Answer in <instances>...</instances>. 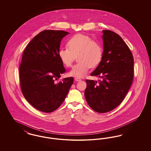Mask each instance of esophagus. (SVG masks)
<instances>
[{
	"label": "esophagus",
	"mask_w": 151,
	"mask_h": 151,
	"mask_svg": "<svg viewBox=\"0 0 151 151\" xmlns=\"http://www.w3.org/2000/svg\"><path fill=\"white\" fill-rule=\"evenodd\" d=\"M75 80L76 81H80L81 80L80 79V78H75Z\"/></svg>",
	"instance_id": "34e87169"
}]
</instances>
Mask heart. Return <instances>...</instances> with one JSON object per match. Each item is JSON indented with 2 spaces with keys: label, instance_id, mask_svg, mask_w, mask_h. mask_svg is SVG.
Returning <instances> with one entry per match:
<instances>
[{
  "label": "heart",
  "instance_id": "b5f03b06",
  "mask_svg": "<svg viewBox=\"0 0 151 151\" xmlns=\"http://www.w3.org/2000/svg\"><path fill=\"white\" fill-rule=\"evenodd\" d=\"M67 47L60 48L58 57L63 65L71 67L75 55H78L79 63L74 65L69 74L76 78H81L86 76L91 67H94L100 62L103 51L100 44L93 41L89 37L84 34H77L70 38Z\"/></svg>",
  "mask_w": 151,
  "mask_h": 151
}]
</instances>
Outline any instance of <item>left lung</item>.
<instances>
[{
  "mask_svg": "<svg viewBox=\"0 0 151 151\" xmlns=\"http://www.w3.org/2000/svg\"><path fill=\"white\" fill-rule=\"evenodd\" d=\"M102 59L91 76L101 78L86 80L85 97L93 110L104 113L116 108L124 100L134 77V58L129 47L114 32L102 30Z\"/></svg>",
  "mask_w": 151,
  "mask_h": 151,
  "instance_id": "obj_1",
  "label": "left lung"
}]
</instances>
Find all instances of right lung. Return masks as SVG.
<instances>
[{"mask_svg":"<svg viewBox=\"0 0 151 151\" xmlns=\"http://www.w3.org/2000/svg\"><path fill=\"white\" fill-rule=\"evenodd\" d=\"M69 33L45 30L35 36L22 54L19 67L20 86L25 99L36 109L51 113L65 100L72 77L55 82L65 72L58 57L60 42Z\"/></svg>","mask_w":151,"mask_h":151,"instance_id":"add662e5","label":"right lung"}]
</instances>
